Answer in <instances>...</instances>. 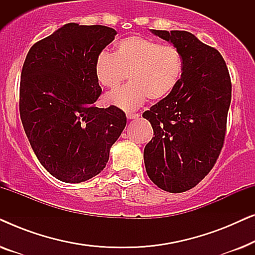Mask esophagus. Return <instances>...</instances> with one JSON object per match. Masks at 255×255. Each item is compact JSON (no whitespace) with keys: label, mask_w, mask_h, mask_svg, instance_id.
Returning a JSON list of instances; mask_svg holds the SVG:
<instances>
[{"label":"esophagus","mask_w":255,"mask_h":255,"mask_svg":"<svg viewBox=\"0 0 255 255\" xmlns=\"http://www.w3.org/2000/svg\"><path fill=\"white\" fill-rule=\"evenodd\" d=\"M127 117H128V120H135V118L139 117V115L138 114H128Z\"/></svg>","instance_id":"esophagus-1"}]
</instances>
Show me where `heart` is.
I'll list each match as a JSON object with an SVG mask.
<instances>
[{
	"mask_svg": "<svg viewBox=\"0 0 255 255\" xmlns=\"http://www.w3.org/2000/svg\"><path fill=\"white\" fill-rule=\"evenodd\" d=\"M182 69V55L176 47L140 36L123 38L114 54L103 52L94 64L97 82L108 89L118 88L128 75V85L104 97L108 106L127 111L138 109L146 99L160 101L168 96Z\"/></svg>",
	"mask_w": 255,
	"mask_h": 255,
	"instance_id": "obj_1",
	"label": "heart"
}]
</instances>
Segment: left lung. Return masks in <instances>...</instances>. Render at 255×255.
Masks as SVG:
<instances>
[{
    "mask_svg": "<svg viewBox=\"0 0 255 255\" xmlns=\"http://www.w3.org/2000/svg\"><path fill=\"white\" fill-rule=\"evenodd\" d=\"M152 33L180 51L183 69L175 89L142 114L154 132L144 149L145 168L162 190L183 193L204 179L222 151L231 79L221 53L193 33Z\"/></svg>",
    "mask_w": 255,
    "mask_h": 255,
    "instance_id": "left-lung-1",
    "label": "left lung"
}]
</instances>
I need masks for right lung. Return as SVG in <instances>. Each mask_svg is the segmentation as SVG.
I'll return each mask as SVG.
<instances>
[{"mask_svg": "<svg viewBox=\"0 0 255 255\" xmlns=\"http://www.w3.org/2000/svg\"><path fill=\"white\" fill-rule=\"evenodd\" d=\"M117 32L68 23L37 41L20 74L19 114L31 147L58 180L80 183L101 173L127 125L120 108H97L96 58Z\"/></svg>", "mask_w": 255, "mask_h": 255, "instance_id": "1", "label": "right lung"}]
</instances>
